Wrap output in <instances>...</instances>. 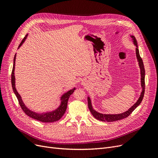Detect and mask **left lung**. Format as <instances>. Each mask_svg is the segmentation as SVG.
Here are the masks:
<instances>
[{"label":"left lung","mask_w":158,"mask_h":158,"mask_svg":"<svg viewBox=\"0 0 158 158\" xmlns=\"http://www.w3.org/2000/svg\"><path fill=\"white\" fill-rule=\"evenodd\" d=\"M131 37L132 38V41L133 42L134 45H135L136 48V59L138 62V66L140 67V82H141V88H142V92L140 93V95L139 98L138 99L137 102L133 105V106L129 108L127 111L125 112L122 113H119V114H103L99 113L98 111H95V109H93L92 107V101H91L90 98L88 96V108L89 109V111L92 114V115L99 121H104V122H113V121H116L121 120V119L125 118L127 117L128 116L130 115V114L132 113V112L135 110L142 102L143 98H144V89H145V70H144V64H143V61L142 59H141V57L140 56L139 53V50H138V44H137V41L136 40L135 37L131 35Z\"/></svg>","instance_id":"1"}]
</instances>
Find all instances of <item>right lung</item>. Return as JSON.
Returning <instances> with one entry per match:
<instances>
[{
    "label": "right lung",
    "mask_w": 158,
    "mask_h": 158,
    "mask_svg": "<svg viewBox=\"0 0 158 158\" xmlns=\"http://www.w3.org/2000/svg\"><path fill=\"white\" fill-rule=\"evenodd\" d=\"M27 35H28V34H27L25 36V37L23 38L18 49L20 48L23 43H24V41L27 39ZM16 57V54H15V55H14V64H13V69H12V74H11L12 86L14 93L15 94L19 102V104H20V106L21 108L22 109L23 112H24L27 116L34 118V119H35V120L40 121L41 122L52 123V122H55L56 121H59V119L62 117H63V114H64L66 110V107H67V103H68L69 99L71 95V94H73L76 88H74L72 89H70L69 91H68V92H66L62 95L61 97L60 98V103L59 105V106L56 109L52 110V111L43 112V113H37L34 111H31V110H30L29 108H27L26 107V106L23 102L21 95L18 94V91L16 88V84H15L16 80H15V75H14Z\"/></svg>",
    "instance_id": "add662e5"
}]
</instances>
